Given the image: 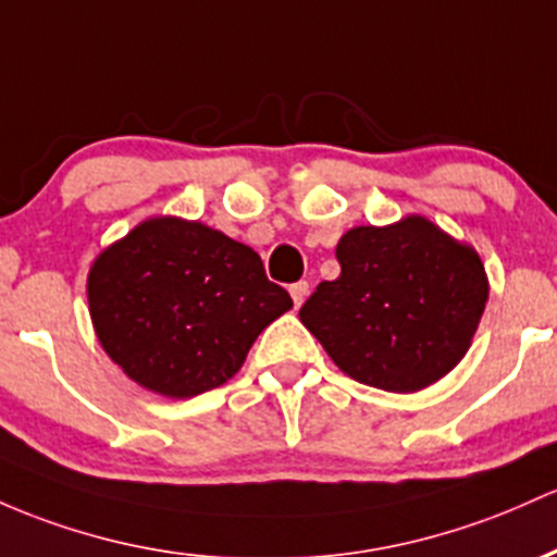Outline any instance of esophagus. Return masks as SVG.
<instances>
[{
    "label": "esophagus",
    "mask_w": 557,
    "mask_h": 557,
    "mask_svg": "<svg viewBox=\"0 0 557 557\" xmlns=\"http://www.w3.org/2000/svg\"><path fill=\"white\" fill-rule=\"evenodd\" d=\"M290 296H293V304H296V307H301V304L307 301V296H309L307 280H301V283H293L290 285Z\"/></svg>",
    "instance_id": "esophagus-1"
}]
</instances>
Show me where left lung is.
Returning <instances> with one entry per match:
<instances>
[{
    "label": "left lung",
    "instance_id": "8db88e82",
    "mask_svg": "<svg viewBox=\"0 0 557 557\" xmlns=\"http://www.w3.org/2000/svg\"><path fill=\"white\" fill-rule=\"evenodd\" d=\"M338 280L298 317L327 357L364 386L414 394L466 357L488 298L479 250L431 219L351 227L335 246Z\"/></svg>",
    "mask_w": 557,
    "mask_h": 557
}]
</instances>
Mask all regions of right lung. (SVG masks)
Wrapping results in <instances>:
<instances>
[{
  "mask_svg": "<svg viewBox=\"0 0 557 557\" xmlns=\"http://www.w3.org/2000/svg\"><path fill=\"white\" fill-rule=\"evenodd\" d=\"M87 301L108 357L169 399L227 383L261 330L293 307L253 248L182 216H150L102 248Z\"/></svg>",
  "mask_w": 557,
  "mask_h": 557,
  "instance_id": "add662e5",
  "label": "right lung"
}]
</instances>
